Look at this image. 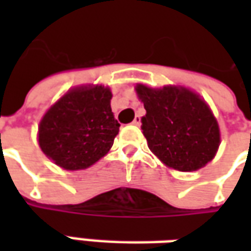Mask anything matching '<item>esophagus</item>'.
<instances>
[{
	"label": "esophagus",
	"mask_w": 251,
	"mask_h": 251,
	"mask_svg": "<svg viewBox=\"0 0 251 251\" xmlns=\"http://www.w3.org/2000/svg\"><path fill=\"white\" fill-rule=\"evenodd\" d=\"M131 124L136 126H141V117H140V115H136V118L133 120V122H131Z\"/></svg>",
	"instance_id": "34e87169"
}]
</instances>
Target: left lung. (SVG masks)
<instances>
[{"mask_svg": "<svg viewBox=\"0 0 251 251\" xmlns=\"http://www.w3.org/2000/svg\"><path fill=\"white\" fill-rule=\"evenodd\" d=\"M147 110L142 133L148 147L165 165L181 172L204 167L221 142L219 126L210 107L187 88L136 87Z\"/></svg>", "mask_w": 251, "mask_h": 251, "instance_id": "left-lung-1", "label": "left lung"}]
</instances>
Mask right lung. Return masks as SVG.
I'll return each mask as SVG.
<instances>
[{
	"mask_svg": "<svg viewBox=\"0 0 251 251\" xmlns=\"http://www.w3.org/2000/svg\"><path fill=\"white\" fill-rule=\"evenodd\" d=\"M103 86L71 90L48 110L39 126V144L53 163L68 171L88 168L113 147L120 124Z\"/></svg>",
	"mask_w": 251,
	"mask_h": 251,
	"instance_id": "obj_1",
	"label": "right lung"
}]
</instances>
